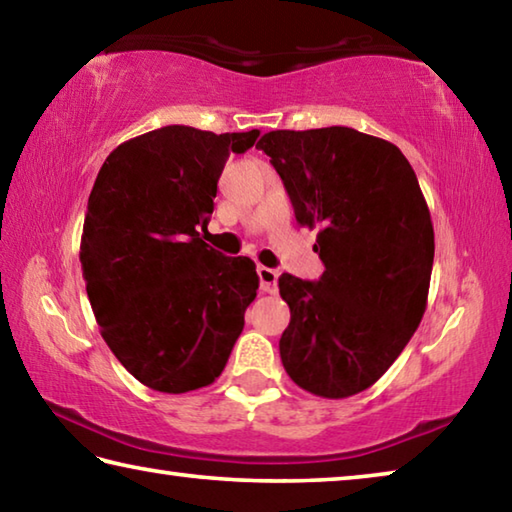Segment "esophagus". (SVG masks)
<instances>
[{"instance_id":"obj_1","label":"esophagus","mask_w":512,"mask_h":512,"mask_svg":"<svg viewBox=\"0 0 512 512\" xmlns=\"http://www.w3.org/2000/svg\"><path fill=\"white\" fill-rule=\"evenodd\" d=\"M257 275H259V289H262L264 293L277 291V277H280V273H277L275 268L257 266Z\"/></svg>"}]
</instances>
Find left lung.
<instances>
[{
	"mask_svg": "<svg viewBox=\"0 0 512 512\" xmlns=\"http://www.w3.org/2000/svg\"><path fill=\"white\" fill-rule=\"evenodd\" d=\"M318 228V282L282 273L291 323L282 366L305 391L339 400L384 375L418 329L433 266V225L409 160L348 126L271 131L257 142Z\"/></svg>",
	"mask_w": 512,
	"mask_h": 512,
	"instance_id": "obj_1",
	"label": "left lung"
}]
</instances>
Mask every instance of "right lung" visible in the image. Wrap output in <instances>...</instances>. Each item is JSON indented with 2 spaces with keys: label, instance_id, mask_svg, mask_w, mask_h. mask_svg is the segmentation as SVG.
Masks as SVG:
<instances>
[{
  "label": "right lung",
  "instance_id": "add662e5",
  "mask_svg": "<svg viewBox=\"0 0 512 512\" xmlns=\"http://www.w3.org/2000/svg\"><path fill=\"white\" fill-rule=\"evenodd\" d=\"M259 131L162 126L112 151L94 180L81 237L85 289L103 341L160 393H189L221 375L259 277L201 237L230 153Z\"/></svg>",
  "mask_w": 512,
  "mask_h": 512
}]
</instances>
